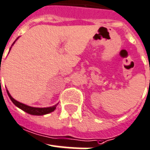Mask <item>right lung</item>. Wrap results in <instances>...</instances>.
<instances>
[{"instance_id":"obj_1","label":"right lung","mask_w":150,"mask_h":150,"mask_svg":"<svg viewBox=\"0 0 150 150\" xmlns=\"http://www.w3.org/2000/svg\"><path fill=\"white\" fill-rule=\"evenodd\" d=\"M8 92V95L9 96V98H11V100L12 101V103L15 105L16 106H18V108H20L21 109H22L23 111L26 112L28 114H31V115H45V114H47V113H50L53 112L54 109H56V106L58 105V104L54 105V106L52 107H48V108H35V107H31L28 106V105H26L23 104V103H21L18 101H16L15 99L12 98L10 93L8 92V91H7Z\"/></svg>"}]
</instances>
